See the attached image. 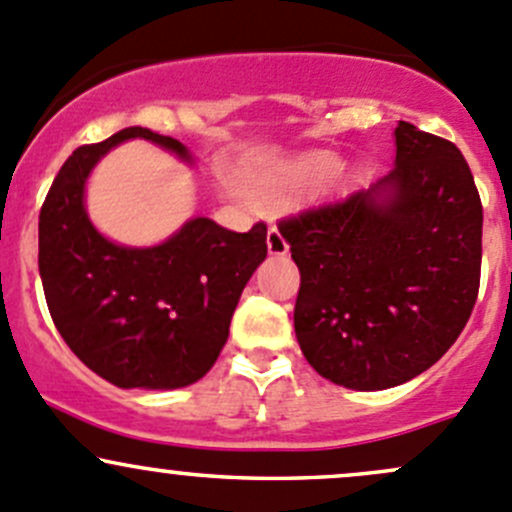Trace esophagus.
Returning a JSON list of instances; mask_svg holds the SVG:
<instances>
[{
  "label": "esophagus",
  "mask_w": 512,
  "mask_h": 512,
  "mask_svg": "<svg viewBox=\"0 0 512 512\" xmlns=\"http://www.w3.org/2000/svg\"><path fill=\"white\" fill-rule=\"evenodd\" d=\"M267 250H270V255H285L287 252L285 237L275 225H270V230H267Z\"/></svg>",
  "instance_id": "obj_1"
}]
</instances>
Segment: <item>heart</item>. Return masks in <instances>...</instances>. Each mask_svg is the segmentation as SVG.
Listing matches in <instances>:
<instances>
[{"label":"heart","instance_id":"b5f03b06","mask_svg":"<svg viewBox=\"0 0 512 512\" xmlns=\"http://www.w3.org/2000/svg\"><path fill=\"white\" fill-rule=\"evenodd\" d=\"M342 170V160L332 153H312L292 160V163L275 165V168L257 170L245 180L247 193L262 203L285 198H302L322 190L332 183Z\"/></svg>","mask_w":512,"mask_h":512}]
</instances>
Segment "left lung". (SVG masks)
<instances>
[{
    "label": "left lung",
    "mask_w": 512,
    "mask_h": 512,
    "mask_svg": "<svg viewBox=\"0 0 512 512\" xmlns=\"http://www.w3.org/2000/svg\"><path fill=\"white\" fill-rule=\"evenodd\" d=\"M389 175L282 220L299 267L294 334L324 379L381 391L431 369L466 327L480 285L483 205L446 138L399 121Z\"/></svg>",
    "instance_id": "obj_1"
}]
</instances>
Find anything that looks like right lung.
<instances>
[{"label":"right lung","instance_id":"add662e5","mask_svg":"<svg viewBox=\"0 0 512 512\" xmlns=\"http://www.w3.org/2000/svg\"><path fill=\"white\" fill-rule=\"evenodd\" d=\"M131 138L195 163L183 143L141 126L76 148L41 205V285L64 342L101 379L121 389H183L223 352L242 289L267 257V225L232 232L193 218L160 245L111 242L86 213V180Z\"/></svg>","mask_w":512,"mask_h":512}]
</instances>
